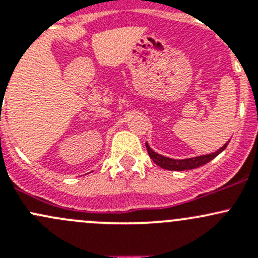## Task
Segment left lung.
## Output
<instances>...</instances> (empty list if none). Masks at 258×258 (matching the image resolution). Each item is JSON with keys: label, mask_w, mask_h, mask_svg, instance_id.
Masks as SVG:
<instances>
[{"label": "left lung", "mask_w": 258, "mask_h": 258, "mask_svg": "<svg viewBox=\"0 0 258 258\" xmlns=\"http://www.w3.org/2000/svg\"><path fill=\"white\" fill-rule=\"evenodd\" d=\"M230 142V141H228ZM228 142H226L220 150H217L216 152L207 153V155L202 156H196V157H189V158H183V160H176V158L166 157V156L160 155V153L155 152L152 148L148 146L147 142H146V148H147L148 156L151 157V160L156 163L160 167L165 168V170L168 171H186V170H194V168L200 167V166H204L206 163H209L211 160L216 157V156L220 155L226 147H227Z\"/></svg>", "instance_id": "8db88e82"}]
</instances>
